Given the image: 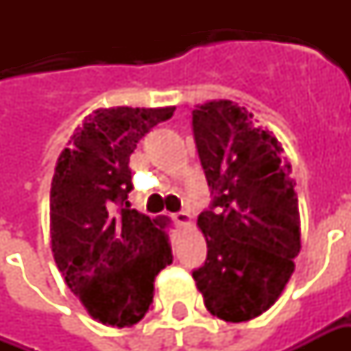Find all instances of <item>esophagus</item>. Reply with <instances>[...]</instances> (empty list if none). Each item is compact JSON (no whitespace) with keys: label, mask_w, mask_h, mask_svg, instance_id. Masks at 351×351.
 I'll list each match as a JSON object with an SVG mask.
<instances>
[{"label":"esophagus","mask_w":351,"mask_h":351,"mask_svg":"<svg viewBox=\"0 0 351 351\" xmlns=\"http://www.w3.org/2000/svg\"><path fill=\"white\" fill-rule=\"evenodd\" d=\"M173 220H175L178 226H190V223H191V214L186 213V210H182V213L173 214Z\"/></svg>","instance_id":"esophagus-1"}]
</instances>
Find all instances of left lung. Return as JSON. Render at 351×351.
Returning a JSON list of instances; mask_svg holds the SVG:
<instances>
[{
	"label": "left lung",
	"mask_w": 351,
	"mask_h": 351,
	"mask_svg": "<svg viewBox=\"0 0 351 351\" xmlns=\"http://www.w3.org/2000/svg\"><path fill=\"white\" fill-rule=\"evenodd\" d=\"M193 135L218 208L199 214L208 252L193 280L213 316L241 324L271 308L295 271L301 216L291 165L272 131L229 99L197 105Z\"/></svg>",
	"instance_id": "1"
}]
</instances>
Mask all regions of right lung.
Wrapping results in <instances>:
<instances>
[{
  "instance_id": "1",
  "label": "right lung",
  "mask_w": 351,
  "mask_h": 351,
  "mask_svg": "<svg viewBox=\"0 0 351 351\" xmlns=\"http://www.w3.org/2000/svg\"><path fill=\"white\" fill-rule=\"evenodd\" d=\"M175 107L97 108L73 133L50 188V246L65 284L90 316L110 327L145 317L154 280L173 263L171 221L131 208L130 156ZM121 205L120 209L115 206Z\"/></svg>"
}]
</instances>
